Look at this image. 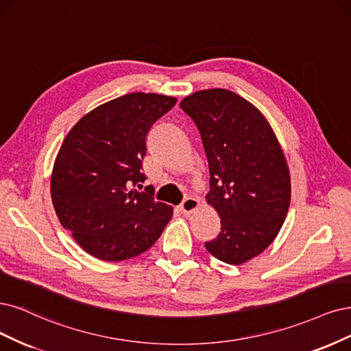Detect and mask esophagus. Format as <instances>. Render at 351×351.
<instances>
[{
    "label": "esophagus",
    "mask_w": 351,
    "mask_h": 351,
    "mask_svg": "<svg viewBox=\"0 0 351 351\" xmlns=\"http://www.w3.org/2000/svg\"><path fill=\"white\" fill-rule=\"evenodd\" d=\"M199 207V201L194 197H188L182 204H180V211H182L185 216H191L192 213H194L195 210H198Z\"/></svg>",
    "instance_id": "34e87169"
}]
</instances>
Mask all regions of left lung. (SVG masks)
I'll use <instances>...</instances> for the list:
<instances>
[{
	"mask_svg": "<svg viewBox=\"0 0 351 351\" xmlns=\"http://www.w3.org/2000/svg\"><path fill=\"white\" fill-rule=\"evenodd\" d=\"M180 108L201 134L210 167L206 199L221 221L207 251L226 264L247 263L286 220L291 182L285 152L261 110L230 90H201Z\"/></svg>",
	"mask_w": 351,
	"mask_h": 351,
	"instance_id": "obj_1",
	"label": "left lung"
}]
</instances>
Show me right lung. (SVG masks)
<instances>
[{
    "mask_svg": "<svg viewBox=\"0 0 351 351\" xmlns=\"http://www.w3.org/2000/svg\"><path fill=\"white\" fill-rule=\"evenodd\" d=\"M176 97L130 93L101 104L66 134L51 173V197L62 228L101 261L137 256L156 243L173 208L132 186L141 173L145 137Z\"/></svg>",
    "mask_w": 351,
    "mask_h": 351,
    "instance_id": "obj_1",
    "label": "right lung"
}]
</instances>
